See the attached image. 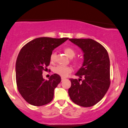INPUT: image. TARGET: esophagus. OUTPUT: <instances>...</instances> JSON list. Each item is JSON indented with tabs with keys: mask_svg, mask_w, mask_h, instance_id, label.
<instances>
[{
	"mask_svg": "<svg viewBox=\"0 0 128 128\" xmlns=\"http://www.w3.org/2000/svg\"><path fill=\"white\" fill-rule=\"evenodd\" d=\"M65 78H61V80H62V81H63V80H65Z\"/></svg>",
	"mask_w": 128,
	"mask_h": 128,
	"instance_id": "34e87169",
	"label": "esophagus"
}]
</instances>
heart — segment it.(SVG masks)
Wrapping results in <instances>:
<instances>
[{"mask_svg":"<svg viewBox=\"0 0 128 128\" xmlns=\"http://www.w3.org/2000/svg\"><path fill=\"white\" fill-rule=\"evenodd\" d=\"M64 52L66 54V55L67 56L70 58H72L74 56L76 53L75 51L73 50L72 48H69V47H66L64 49ZM56 56L55 53L53 52L50 55V60L52 62H54L55 61ZM73 69L71 67H68V66H58L56 67L54 69V72L56 74H58V75L62 76V77H66L68 76V74L72 72Z\"/></svg>","mask_w":128,"mask_h":128,"instance_id":"1","label":"heart"}]
</instances>
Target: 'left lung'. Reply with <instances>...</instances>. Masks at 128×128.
I'll return each instance as SVG.
<instances>
[{"label": "left lung", "instance_id": "left-lung-1", "mask_svg": "<svg viewBox=\"0 0 128 128\" xmlns=\"http://www.w3.org/2000/svg\"><path fill=\"white\" fill-rule=\"evenodd\" d=\"M69 40L82 50L84 62L75 74L79 78L70 79L72 85L68 95L72 100L79 106H92L104 98L110 87L108 54L102 44L94 40L71 38Z\"/></svg>", "mask_w": 128, "mask_h": 128}]
</instances>
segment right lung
<instances>
[{
    "mask_svg": "<svg viewBox=\"0 0 128 128\" xmlns=\"http://www.w3.org/2000/svg\"><path fill=\"white\" fill-rule=\"evenodd\" d=\"M68 39L37 38L26 44L19 52L16 63L17 88L30 105L42 106L52 100L54 89L61 82V77L55 73L45 80L42 72L48 70L52 51Z\"/></svg>",
    "mask_w": 128,
    "mask_h": 128,
    "instance_id": "add662e5",
    "label": "right lung"
}]
</instances>
